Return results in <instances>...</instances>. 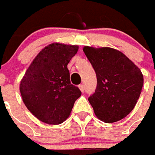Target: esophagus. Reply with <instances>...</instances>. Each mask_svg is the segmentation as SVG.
<instances>
[{
	"label": "esophagus",
	"mask_w": 155,
	"mask_h": 155,
	"mask_svg": "<svg viewBox=\"0 0 155 155\" xmlns=\"http://www.w3.org/2000/svg\"><path fill=\"white\" fill-rule=\"evenodd\" d=\"M79 88H80V90H81V92H84V84H80V85H79Z\"/></svg>",
	"instance_id": "34e87169"
}]
</instances>
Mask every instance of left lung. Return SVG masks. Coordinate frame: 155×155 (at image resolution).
Returning <instances> with one entry per match:
<instances>
[{"label":"left lung","mask_w":155,"mask_h":155,"mask_svg":"<svg viewBox=\"0 0 155 155\" xmlns=\"http://www.w3.org/2000/svg\"><path fill=\"white\" fill-rule=\"evenodd\" d=\"M83 51L97 77L95 92L89 97L94 114L105 123L122 120L140 98L143 84L140 69L114 48L84 46Z\"/></svg>","instance_id":"8db88e82"}]
</instances>
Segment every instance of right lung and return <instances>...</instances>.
Wrapping results in <instances>:
<instances>
[{"label": "right lung", "instance_id": "1", "mask_svg": "<svg viewBox=\"0 0 155 155\" xmlns=\"http://www.w3.org/2000/svg\"><path fill=\"white\" fill-rule=\"evenodd\" d=\"M78 50L76 45H48L34 58L21 81L20 92L24 104L44 123H63L81 95L79 88L71 84L67 68Z\"/></svg>", "mask_w": 155, "mask_h": 155}]
</instances>
